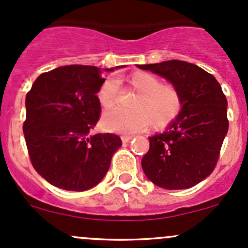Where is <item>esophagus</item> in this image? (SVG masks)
<instances>
[{
  "mask_svg": "<svg viewBox=\"0 0 248 248\" xmlns=\"http://www.w3.org/2000/svg\"><path fill=\"white\" fill-rule=\"evenodd\" d=\"M131 139H132V136H122L121 137V140H122V143H124V144L128 143V141L131 140Z\"/></svg>",
  "mask_w": 248,
  "mask_h": 248,
  "instance_id": "1",
  "label": "esophagus"
}]
</instances>
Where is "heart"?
<instances>
[{"instance_id": "1", "label": "heart", "mask_w": 248, "mask_h": 248, "mask_svg": "<svg viewBox=\"0 0 248 248\" xmlns=\"http://www.w3.org/2000/svg\"><path fill=\"white\" fill-rule=\"evenodd\" d=\"M128 83L138 92L132 103L134 109L115 107L107 110L102 116V124L107 131L131 134L143 131L150 124L162 129L173 124L182 112V94L172 83H161L157 76L148 73L133 74ZM119 92L120 81L109 76L98 88L97 99L103 108H109L116 102Z\"/></svg>"}]
</instances>
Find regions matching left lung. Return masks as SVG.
<instances>
[{
	"label": "left lung",
	"instance_id": "1",
	"mask_svg": "<svg viewBox=\"0 0 248 248\" xmlns=\"http://www.w3.org/2000/svg\"><path fill=\"white\" fill-rule=\"evenodd\" d=\"M162 76L179 90L183 109L163 133L149 137L141 158L149 180L168 190L188 189L215 170L229 128L228 102L215 76L195 64L167 60L137 65Z\"/></svg>",
	"mask_w": 248,
	"mask_h": 248
}]
</instances>
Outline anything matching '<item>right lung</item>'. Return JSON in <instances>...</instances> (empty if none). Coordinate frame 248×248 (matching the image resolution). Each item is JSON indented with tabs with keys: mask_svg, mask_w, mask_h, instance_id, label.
<instances>
[{
	"mask_svg": "<svg viewBox=\"0 0 248 248\" xmlns=\"http://www.w3.org/2000/svg\"><path fill=\"white\" fill-rule=\"evenodd\" d=\"M104 80L97 66H59L41 74L26 94L23 132L29 156L36 172L57 188L95 186L122 145L116 134H90L100 116L97 92Z\"/></svg>",
	"mask_w": 248,
	"mask_h": 248,
	"instance_id": "add662e5",
	"label": "right lung"
}]
</instances>
